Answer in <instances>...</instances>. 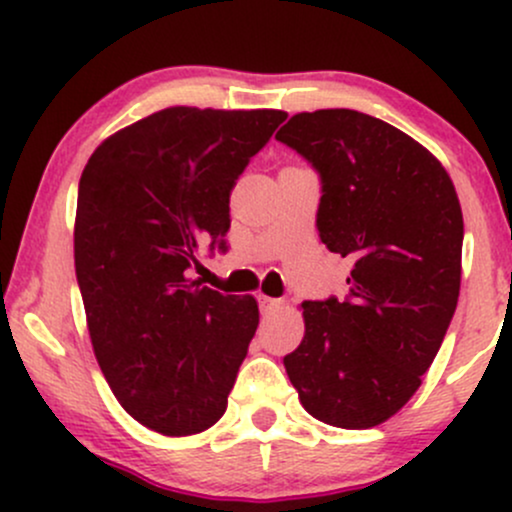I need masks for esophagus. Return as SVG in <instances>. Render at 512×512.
Returning <instances> with one entry per match:
<instances>
[{"instance_id": "obj_1", "label": "esophagus", "mask_w": 512, "mask_h": 512, "mask_svg": "<svg viewBox=\"0 0 512 512\" xmlns=\"http://www.w3.org/2000/svg\"><path fill=\"white\" fill-rule=\"evenodd\" d=\"M281 303L279 298H269V296H260V308H262V315H272V313H276V310L281 308Z\"/></svg>"}]
</instances>
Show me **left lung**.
Wrapping results in <instances>:
<instances>
[{"mask_svg": "<svg viewBox=\"0 0 512 512\" xmlns=\"http://www.w3.org/2000/svg\"><path fill=\"white\" fill-rule=\"evenodd\" d=\"M276 139L320 173V240L354 260L344 301L301 305L305 334L286 373L315 419L373 428L419 390L455 315L460 199L431 151L358 110L298 113Z\"/></svg>", "mask_w": 512, "mask_h": 512, "instance_id": "obj_1", "label": "left lung"}]
</instances>
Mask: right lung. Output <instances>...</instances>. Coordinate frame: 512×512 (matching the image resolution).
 Segmentation results:
<instances>
[{"label":"right lung","instance_id":"add662e5","mask_svg":"<svg viewBox=\"0 0 512 512\" xmlns=\"http://www.w3.org/2000/svg\"><path fill=\"white\" fill-rule=\"evenodd\" d=\"M284 110L175 108L93 151L79 180L74 264L93 354L132 419L207 431L228 407L260 325L252 296L190 279L199 248H223L231 190Z\"/></svg>","mask_w":512,"mask_h":512}]
</instances>
